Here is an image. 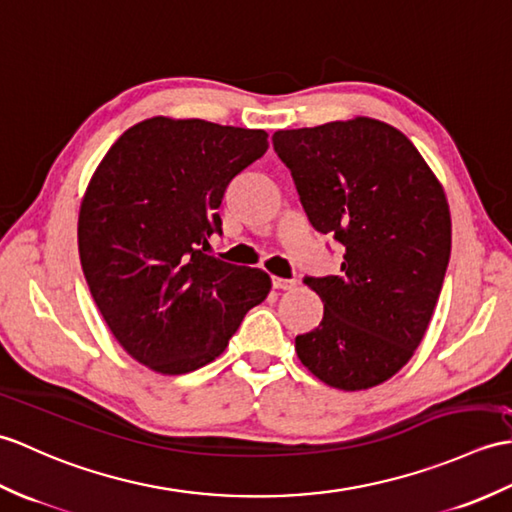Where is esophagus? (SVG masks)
<instances>
[{
  "label": "esophagus",
  "instance_id": "obj_1",
  "mask_svg": "<svg viewBox=\"0 0 512 512\" xmlns=\"http://www.w3.org/2000/svg\"><path fill=\"white\" fill-rule=\"evenodd\" d=\"M271 285H274V289L291 291V289H295V285H298V282H295V280H287V278H278V276H274V278H271Z\"/></svg>",
  "mask_w": 512,
  "mask_h": 512
}]
</instances>
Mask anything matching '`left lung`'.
Wrapping results in <instances>:
<instances>
[{"instance_id":"left-lung-1","label":"left lung","mask_w":512,"mask_h":512,"mask_svg":"<svg viewBox=\"0 0 512 512\" xmlns=\"http://www.w3.org/2000/svg\"><path fill=\"white\" fill-rule=\"evenodd\" d=\"M317 232L346 247L342 276L304 278L324 302L295 352L333 388L394 377L423 342L451 254V214L423 155L390 124L355 118L274 133Z\"/></svg>"}]
</instances>
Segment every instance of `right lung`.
Returning <instances> with one entry per match:
<instances>
[{
  "mask_svg": "<svg viewBox=\"0 0 512 512\" xmlns=\"http://www.w3.org/2000/svg\"><path fill=\"white\" fill-rule=\"evenodd\" d=\"M269 149L260 129L149 118L102 157L78 214L83 274L109 331L162 374L217 359L271 289L263 269L206 254L230 181Z\"/></svg>",
  "mask_w": 512,
  "mask_h": 512,
  "instance_id": "obj_1",
  "label": "right lung"
}]
</instances>
